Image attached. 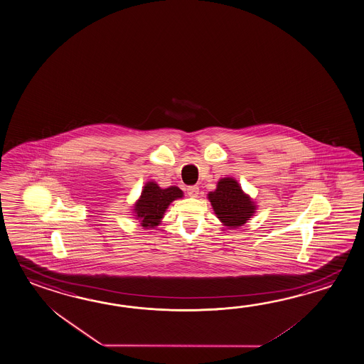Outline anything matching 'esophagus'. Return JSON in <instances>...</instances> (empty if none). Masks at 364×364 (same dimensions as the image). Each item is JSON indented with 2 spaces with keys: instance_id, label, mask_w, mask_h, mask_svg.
<instances>
[{
  "instance_id": "1",
  "label": "esophagus",
  "mask_w": 364,
  "mask_h": 364,
  "mask_svg": "<svg viewBox=\"0 0 364 364\" xmlns=\"http://www.w3.org/2000/svg\"><path fill=\"white\" fill-rule=\"evenodd\" d=\"M186 193L189 197H198L200 193V188L197 186H189L186 188Z\"/></svg>"
}]
</instances>
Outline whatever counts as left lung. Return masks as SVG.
Here are the masks:
<instances>
[{
  "instance_id": "1",
  "label": "left lung",
  "mask_w": 364,
  "mask_h": 364,
  "mask_svg": "<svg viewBox=\"0 0 364 364\" xmlns=\"http://www.w3.org/2000/svg\"><path fill=\"white\" fill-rule=\"evenodd\" d=\"M218 218L230 228H237L245 224L252 215L255 206L238 186L235 178H222L215 192L208 193Z\"/></svg>"
}]
</instances>
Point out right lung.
<instances>
[{
  "label": "right lung",
  "instance_id": "1",
  "mask_svg": "<svg viewBox=\"0 0 364 364\" xmlns=\"http://www.w3.org/2000/svg\"><path fill=\"white\" fill-rule=\"evenodd\" d=\"M183 197V192L178 186L162 189L156 183H148L142 191L140 200L134 205L136 218L141 222L142 227L151 228L158 225L164 218L166 208L172 200Z\"/></svg>",
  "mask_w": 364,
  "mask_h": 364
}]
</instances>
